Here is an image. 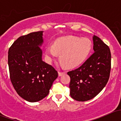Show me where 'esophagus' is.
<instances>
[{"mask_svg": "<svg viewBox=\"0 0 121 121\" xmlns=\"http://www.w3.org/2000/svg\"><path fill=\"white\" fill-rule=\"evenodd\" d=\"M65 73V72H64V71H59L58 72V75H59V76H61V75H64Z\"/></svg>", "mask_w": 121, "mask_h": 121, "instance_id": "obj_1", "label": "esophagus"}]
</instances>
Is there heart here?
I'll use <instances>...</instances> for the list:
<instances>
[{
    "instance_id": "1",
    "label": "heart",
    "mask_w": 121,
    "mask_h": 121,
    "mask_svg": "<svg viewBox=\"0 0 121 121\" xmlns=\"http://www.w3.org/2000/svg\"><path fill=\"white\" fill-rule=\"evenodd\" d=\"M92 48V41L87 38L67 36L56 40L53 46L47 47L46 52L50 58H55L60 54L61 65L74 68L87 59Z\"/></svg>"
}]
</instances>
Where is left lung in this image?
<instances>
[{
    "instance_id": "obj_1",
    "label": "left lung",
    "mask_w": 121,
    "mask_h": 121,
    "mask_svg": "<svg viewBox=\"0 0 121 121\" xmlns=\"http://www.w3.org/2000/svg\"><path fill=\"white\" fill-rule=\"evenodd\" d=\"M94 50L81 66L68 71L70 95L78 101L94 98L105 87L110 75L111 54L109 47L96 36L93 37Z\"/></svg>"
}]
</instances>
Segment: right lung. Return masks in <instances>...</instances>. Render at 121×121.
<instances>
[{"label":"right lung","mask_w":121,"mask_h":121,"mask_svg":"<svg viewBox=\"0 0 121 121\" xmlns=\"http://www.w3.org/2000/svg\"><path fill=\"white\" fill-rule=\"evenodd\" d=\"M43 42V31L30 33L18 38L8 52L11 82L18 95L29 102L45 98L58 77L55 68L42 60L39 46Z\"/></svg>","instance_id":"1"}]
</instances>
